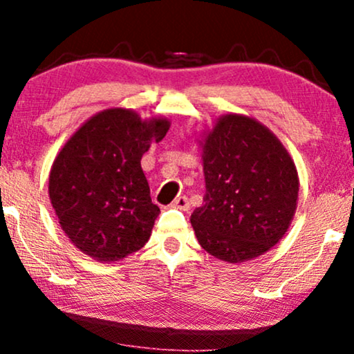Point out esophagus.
<instances>
[{
    "mask_svg": "<svg viewBox=\"0 0 354 354\" xmlns=\"http://www.w3.org/2000/svg\"><path fill=\"white\" fill-rule=\"evenodd\" d=\"M173 208L181 209V211H188L189 209V200L186 196H180L173 201Z\"/></svg>",
    "mask_w": 354,
    "mask_h": 354,
    "instance_id": "1",
    "label": "esophagus"
}]
</instances>
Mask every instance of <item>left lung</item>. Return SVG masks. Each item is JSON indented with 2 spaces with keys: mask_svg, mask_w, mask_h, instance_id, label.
<instances>
[{
  "mask_svg": "<svg viewBox=\"0 0 354 354\" xmlns=\"http://www.w3.org/2000/svg\"><path fill=\"white\" fill-rule=\"evenodd\" d=\"M206 193L191 214L198 243L221 261L245 263L281 241L298 206L296 165L254 118L226 113L203 129Z\"/></svg>",
  "mask_w": 354,
  "mask_h": 354,
  "instance_id": "obj_1",
  "label": "left lung"
}]
</instances>
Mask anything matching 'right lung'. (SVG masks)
Returning a JSON list of instances; mask_svg holds the SVG:
<instances>
[{
  "label": "right lung",
  "mask_w": 354,
  "mask_h": 354,
  "mask_svg": "<svg viewBox=\"0 0 354 354\" xmlns=\"http://www.w3.org/2000/svg\"><path fill=\"white\" fill-rule=\"evenodd\" d=\"M171 121L143 120L129 108L88 118L56 154L50 169L51 206L81 253L115 263L146 245L160 208L151 203L141 158Z\"/></svg>",
  "instance_id": "add662e5"
}]
</instances>
